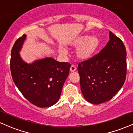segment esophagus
I'll list each match as a JSON object with an SVG mask.
<instances>
[{
	"instance_id": "esophagus-1",
	"label": "esophagus",
	"mask_w": 133,
	"mask_h": 133,
	"mask_svg": "<svg viewBox=\"0 0 133 133\" xmlns=\"http://www.w3.org/2000/svg\"><path fill=\"white\" fill-rule=\"evenodd\" d=\"M76 71V67L74 66V65H71V67L70 68V71L71 72H74Z\"/></svg>"
}]
</instances>
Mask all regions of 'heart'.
Masks as SVG:
<instances>
[{
    "instance_id": "obj_1",
    "label": "heart",
    "mask_w": 133,
    "mask_h": 133,
    "mask_svg": "<svg viewBox=\"0 0 133 133\" xmlns=\"http://www.w3.org/2000/svg\"><path fill=\"white\" fill-rule=\"evenodd\" d=\"M70 45L77 47L75 51V56L77 59L87 61L95 55L101 46V40L97 36L83 35L72 41ZM59 52L62 56H65L66 54V52L62 48L59 49Z\"/></svg>"
}]
</instances>
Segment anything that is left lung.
<instances>
[{
    "label": "left lung",
    "mask_w": 133,
    "mask_h": 133,
    "mask_svg": "<svg viewBox=\"0 0 133 133\" xmlns=\"http://www.w3.org/2000/svg\"><path fill=\"white\" fill-rule=\"evenodd\" d=\"M126 67L124 44L110 31L109 41L99 53L78 64L84 98L94 104L111 99L124 84Z\"/></svg>",
    "instance_id": "1"
}]
</instances>
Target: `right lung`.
Here are the masks:
<instances>
[{
    "label": "right lung",
    "instance_id": "1",
    "mask_svg": "<svg viewBox=\"0 0 133 133\" xmlns=\"http://www.w3.org/2000/svg\"><path fill=\"white\" fill-rule=\"evenodd\" d=\"M26 37L24 34L19 38L12 49L10 65L12 79L20 92L32 104L40 108L50 107L60 98L71 65L52 57L30 64L24 61L19 52Z\"/></svg>",
    "mask_w": 133,
    "mask_h": 133
}]
</instances>
